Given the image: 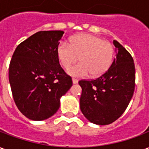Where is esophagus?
I'll list each match as a JSON object with an SVG mask.
<instances>
[{
	"instance_id": "obj_1",
	"label": "esophagus",
	"mask_w": 149,
	"mask_h": 149,
	"mask_svg": "<svg viewBox=\"0 0 149 149\" xmlns=\"http://www.w3.org/2000/svg\"><path fill=\"white\" fill-rule=\"evenodd\" d=\"M72 83H73V84H77L78 80H77V79H74V78H73V79H72Z\"/></svg>"
}]
</instances>
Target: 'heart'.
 <instances>
[{"instance_id":"1","label":"heart","mask_w":149,"mask_h":149,"mask_svg":"<svg viewBox=\"0 0 149 149\" xmlns=\"http://www.w3.org/2000/svg\"><path fill=\"white\" fill-rule=\"evenodd\" d=\"M114 55V48L110 42L91 34H79L70 38L69 44L61 42L56 48V56L65 68L77 61L80 64L67 70L72 77H84L90 73L97 77L109 68Z\"/></svg>"}]
</instances>
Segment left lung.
I'll return each mask as SVG.
<instances>
[{"label":"left lung","instance_id":"8db88e82","mask_svg":"<svg viewBox=\"0 0 149 149\" xmlns=\"http://www.w3.org/2000/svg\"><path fill=\"white\" fill-rule=\"evenodd\" d=\"M116 58L103 75L92 81H80V108L88 120L109 125L124 113L135 88V65L130 53L115 40Z\"/></svg>","mask_w":149,"mask_h":149}]
</instances>
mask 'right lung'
<instances>
[{
    "label": "right lung",
    "mask_w": 149,
    "mask_h": 149,
    "mask_svg": "<svg viewBox=\"0 0 149 149\" xmlns=\"http://www.w3.org/2000/svg\"><path fill=\"white\" fill-rule=\"evenodd\" d=\"M65 32L40 31L17 47L9 65L8 80L15 104L32 120L51 117L61 97L72 87V78L62 69L56 48Z\"/></svg>",
    "instance_id": "add662e5"
}]
</instances>
